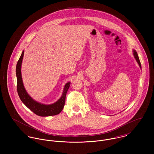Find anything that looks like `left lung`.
I'll use <instances>...</instances> for the list:
<instances>
[{"label":"left lung","mask_w":154,"mask_h":154,"mask_svg":"<svg viewBox=\"0 0 154 154\" xmlns=\"http://www.w3.org/2000/svg\"><path fill=\"white\" fill-rule=\"evenodd\" d=\"M133 56L134 57V59H136L137 63H138L139 66L140 67V68L141 69V64H140V60H139V57H138V55H137V53L136 52V51L135 50H133Z\"/></svg>","instance_id":"8db88e82"}]
</instances>
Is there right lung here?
<instances>
[{
	"mask_svg": "<svg viewBox=\"0 0 154 154\" xmlns=\"http://www.w3.org/2000/svg\"><path fill=\"white\" fill-rule=\"evenodd\" d=\"M24 50L18 61L16 67V75L17 78V91L18 95L22 101V103L30 110H31L35 114L42 116L47 117L51 116H55L59 114L64 107L65 103L66 93L70 85V82H67L63 91L61 97L55 103L51 104H44L34 100L26 92L24 87L22 81L21 75V65L22 59L23 57Z\"/></svg>",
	"mask_w": 154,
	"mask_h": 154,
	"instance_id": "obj_1",
	"label": "right lung"
}]
</instances>
